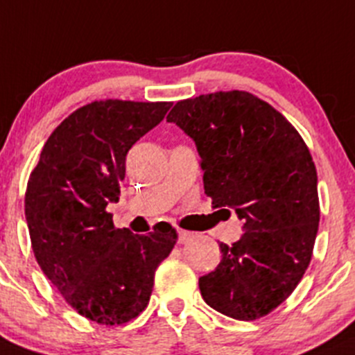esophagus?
Returning <instances> with one entry per match:
<instances>
[{
	"instance_id": "esophagus-1",
	"label": "esophagus",
	"mask_w": 355,
	"mask_h": 355,
	"mask_svg": "<svg viewBox=\"0 0 355 355\" xmlns=\"http://www.w3.org/2000/svg\"><path fill=\"white\" fill-rule=\"evenodd\" d=\"M192 240H193V233H190V231H185V230H178V243L185 245Z\"/></svg>"
}]
</instances>
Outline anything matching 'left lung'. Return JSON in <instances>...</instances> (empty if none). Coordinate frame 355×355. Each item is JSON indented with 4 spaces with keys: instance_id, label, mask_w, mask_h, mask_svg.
Masks as SVG:
<instances>
[{
    "instance_id": "left-lung-1",
    "label": "left lung",
    "mask_w": 355,
    "mask_h": 355,
    "mask_svg": "<svg viewBox=\"0 0 355 355\" xmlns=\"http://www.w3.org/2000/svg\"><path fill=\"white\" fill-rule=\"evenodd\" d=\"M166 121L196 141L212 207L245 221L236 243L219 245L223 259L199 279L200 294L230 318H262L311 262L320 223L311 153L281 112L241 89L180 100Z\"/></svg>"
}]
</instances>
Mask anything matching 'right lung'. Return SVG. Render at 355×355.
<instances>
[{"label": "right lung", "mask_w": 355, "mask_h": 355, "mask_svg": "<svg viewBox=\"0 0 355 355\" xmlns=\"http://www.w3.org/2000/svg\"><path fill=\"white\" fill-rule=\"evenodd\" d=\"M171 102L95 100L69 114L44 144L25 192L33 255L81 316L124 325L144 311L155 272L178 240L162 223L148 234L114 226L125 156Z\"/></svg>", "instance_id": "1"}]
</instances>
